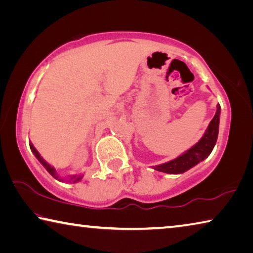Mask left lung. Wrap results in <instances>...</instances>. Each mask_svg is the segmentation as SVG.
Here are the masks:
<instances>
[{
    "label": "left lung",
    "instance_id": "left-lung-1",
    "mask_svg": "<svg viewBox=\"0 0 253 253\" xmlns=\"http://www.w3.org/2000/svg\"><path fill=\"white\" fill-rule=\"evenodd\" d=\"M220 111L221 107L220 105H217L216 113L214 115L211 123H210L204 136L201 138L199 143H196L193 147L182 154L181 156L175 158V160L155 166L154 169L158 170V172H164L169 174H181L186 172L191 168H193L196 164H199L204 158H207L213 151V147L217 139V135H219Z\"/></svg>",
    "mask_w": 253,
    "mask_h": 253
}]
</instances>
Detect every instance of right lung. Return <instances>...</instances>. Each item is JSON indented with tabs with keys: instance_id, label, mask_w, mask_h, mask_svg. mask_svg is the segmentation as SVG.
Returning a JSON list of instances; mask_svg holds the SVG:
<instances>
[{
	"instance_id": "add662e5",
	"label": "right lung",
	"mask_w": 253,
	"mask_h": 253,
	"mask_svg": "<svg viewBox=\"0 0 253 253\" xmlns=\"http://www.w3.org/2000/svg\"><path fill=\"white\" fill-rule=\"evenodd\" d=\"M30 148H31V151H32V153L34 154V156H36L37 158H38V160H39V162L41 163V164L42 165H43L44 166V168H45V169L46 170H48V172L51 174V175H52V176L54 177V178H57V179H59V181H62V179L61 178H59V176H58V175H57V172H55V169L52 168V166H51V165H49L48 164V163H46L44 160H43V158H42L41 156H40V154L39 153H38V151H37V149L36 148H34L33 147V145L32 144H30ZM81 177H83V176H81V175H78V176H72L70 179H69V182L70 181H72V182H74V183H76V182H78V181H80V179H81Z\"/></svg>"
}]
</instances>
